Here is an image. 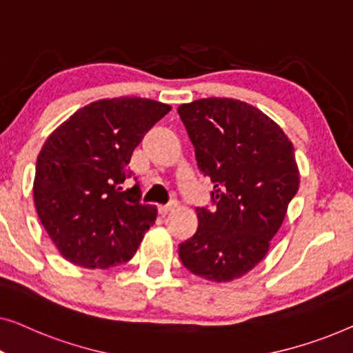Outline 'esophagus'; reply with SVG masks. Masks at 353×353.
I'll list each match as a JSON object with an SVG mask.
<instances>
[{"label": "esophagus", "instance_id": "esophagus-1", "mask_svg": "<svg viewBox=\"0 0 353 353\" xmlns=\"http://www.w3.org/2000/svg\"><path fill=\"white\" fill-rule=\"evenodd\" d=\"M176 208V203L174 201H171L170 205H161V206H158V212H160L161 216H166V214H170V212L174 210Z\"/></svg>", "mask_w": 353, "mask_h": 353}]
</instances>
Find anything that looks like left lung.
Here are the masks:
<instances>
[{
  "label": "left lung",
  "instance_id": "1",
  "mask_svg": "<svg viewBox=\"0 0 353 353\" xmlns=\"http://www.w3.org/2000/svg\"><path fill=\"white\" fill-rule=\"evenodd\" d=\"M211 203L196 208L198 230L179 245L192 274L232 281L264 259L299 188L294 147L274 120L250 103L210 97L177 108Z\"/></svg>",
  "mask_w": 353,
  "mask_h": 353
}]
</instances>
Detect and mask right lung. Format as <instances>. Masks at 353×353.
Masks as SVG:
<instances>
[{"label": "right lung", "mask_w": 353, "mask_h": 353, "mask_svg": "<svg viewBox=\"0 0 353 353\" xmlns=\"http://www.w3.org/2000/svg\"><path fill=\"white\" fill-rule=\"evenodd\" d=\"M171 110L142 97L102 99L63 121L37 160L34 206L61 254L86 269H108L132 259L157 208L142 205L131 177L132 152ZM136 181V179H134Z\"/></svg>", "instance_id": "right-lung-1"}]
</instances>
